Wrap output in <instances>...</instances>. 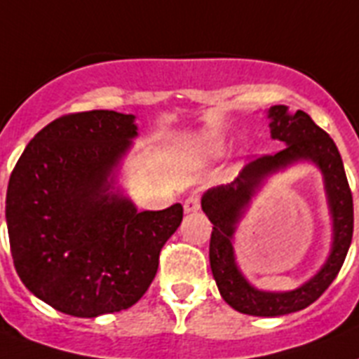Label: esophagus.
<instances>
[{"instance_id": "1", "label": "esophagus", "mask_w": 359, "mask_h": 359, "mask_svg": "<svg viewBox=\"0 0 359 359\" xmlns=\"http://www.w3.org/2000/svg\"><path fill=\"white\" fill-rule=\"evenodd\" d=\"M198 210H201V198H198V195H189L184 201V212L194 213L198 212Z\"/></svg>"}]
</instances>
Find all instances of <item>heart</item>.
Wrapping results in <instances>:
<instances>
[{
	"instance_id": "b5f03b06",
	"label": "heart",
	"mask_w": 359,
	"mask_h": 359,
	"mask_svg": "<svg viewBox=\"0 0 359 359\" xmlns=\"http://www.w3.org/2000/svg\"><path fill=\"white\" fill-rule=\"evenodd\" d=\"M197 149L203 155H217L222 149L221 137H217L215 133H206L197 142Z\"/></svg>"
}]
</instances>
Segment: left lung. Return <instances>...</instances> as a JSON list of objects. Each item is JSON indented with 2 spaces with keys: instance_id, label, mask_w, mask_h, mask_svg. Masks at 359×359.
I'll use <instances>...</instances> for the list:
<instances>
[{
  "instance_id": "left-lung-1",
  "label": "left lung",
  "mask_w": 359,
  "mask_h": 359,
  "mask_svg": "<svg viewBox=\"0 0 359 359\" xmlns=\"http://www.w3.org/2000/svg\"><path fill=\"white\" fill-rule=\"evenodd\" d=\"M272 138L287 146L276 155L259 156L243 168L231 184L217 186L203 195L201 206L213 224L210 239V266L222 299L237 312L276 318L312 305L336 279L347 257L354 231V206L341 155L334 140L316 126L305 111L288 113L287 105L268 109ZM301 160L318 165L324 175L325 193L333 217V246L323 267L301 287L288 292H264L255 289L236 266L233 236L255 191L264 179Z\"/></svg>"
}]
</instances>
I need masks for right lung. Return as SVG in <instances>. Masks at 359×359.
I'll use <instances>...</instances> for the list:
<instances>
[{
    "label": "right lung",
    "mask_w": 359,
    "mask_h": 359,
    "mask_svg": "<svg viewBox=\"0 0 359 359\" xmlns=\"http://www.w3.org/2000/svg\"><path fill=\"white\" fill-rule=\"evenodd\" d=\"M137 135L133 114H65L27 144L12 171L5 217L14 266L63 314L96 318L133 306L182 222L179 203L138 212L114 188Z\"/></svg>",
    "instance_id": "add662e5"
}]
</instances>
